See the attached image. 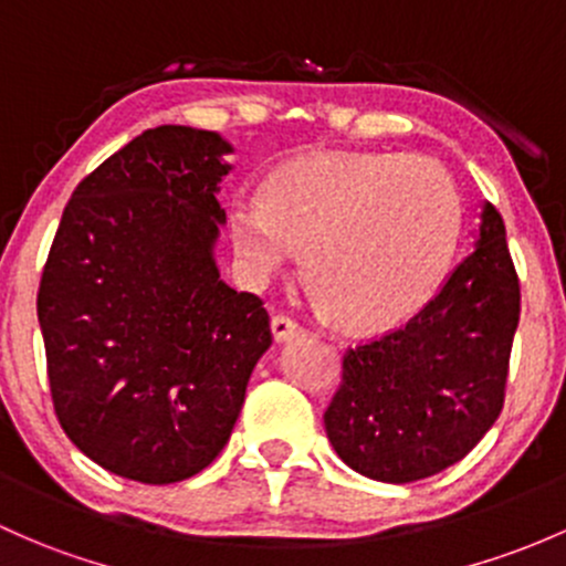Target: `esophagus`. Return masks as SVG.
I'll use <instances>...</instances> for the list:
<instances>
[{"mask_svg": "<svg viewBox=\"0 0 566 566\" xmlns=\"http://www.w3.org/2000/svg\"><path fill=\"white\" fill-rule=\"evenodd\" d=\"M300 334H305V329L296 321H291L289 315H275L272 318V337H275V343H285V339H294Z\"/></svg>", "mask_w": 566, "mask_h": 566, "instance_id": "obj_1", "label": "esophagus"}]
</instances>
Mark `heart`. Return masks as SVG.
Segmentation results:
<instances>
[{"instance_id": "b5f03b06", "label": "heart", "mask_w": 566, "mask_h": 566, "mask_svg": "<svg viewBox=\"0 0 566 566\" xmlns=\"http://www.w3.org/2000/svg\"><path fill=\"white\" fill-rule=\"evenodd\" d=\"M461 199L440 161L326 154L277 169L266 197L242 191L229 229L242 270L270 283L305 251L318 300L354 329H386L434 296L451 264Z\"/></svg>"}]
</instances>
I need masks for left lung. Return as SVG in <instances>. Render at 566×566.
<instances>
[{"label": "left lung", "mask_w": 566, "mask_h": 566, "mask_svg": "<svg viewBox=\"0 0 566 566\" xmlns=\"http://www.w3.org/2000/svg\"><path fill=\"white\" fill-rule=\"evenodd\" d=\"M518 313L502 216L483 202L475 251L421 313L345 354L324 412L339 459L382 483H412L464 459L500 418Z\"/></svg>", "instance_id": "8db88e82"}]
</instances>
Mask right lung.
<instances>
[{
  "mask_svg": "<svg viewBox=\"0 0 566 566\" xmlns=\"http://www.w3.org/2000/svg\"><path fill=\"white\" fill-rule=\"evenodd\" d=\"M232 150L191 126L143 132L81 180L53 237L38 294L53 407L113 475L202 472L272 345L259 296L216 264Z\"/></svg>",
  "mask_w": 566,
  "mask_h": 566,
  "instance_id": "add662e5",
  "label": "right lung"
}]
</instances>
